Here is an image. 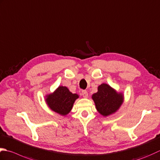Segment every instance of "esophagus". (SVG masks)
I'll return each mask as SVG.
<instances>
[{
	"label": "esophagus",
	"instance_id": "obj_1",
	"mask_svg": "<svg viewBox=\"0 0 160 160\" xmlns=\"http://www.w3.org/2000/svg\"><path fill=\"white\" fill-rule=\"evenodd\" d=\"M82 95L84 98H87V97H88V93H87V91L82 90Z\"/></svg>",
	"mask_w": 160,
	"mask_h": 160
}]
</instances>
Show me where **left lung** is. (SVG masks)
<instances>
[{
    "mask_svg": "<svg viewBox=\"0 0 160 160\" xmlns=\"http://www.w3.org/2000/svg\"><path fill=\"white\" fill-rule=\"evenodd\" d=\"M97 110L100 114L107 117L119 108L123 101L121 93H117L107 84H102L98 87V92L93 94Z\"/></svg>",
    "mask_w": 160,
    "mask_h": 160,
    "instance_id": "obj_1",
    "label": "left lung"
}]
</instances>
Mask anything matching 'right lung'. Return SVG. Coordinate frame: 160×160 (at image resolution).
I'll return each instance as SVG.
<instances>
[{
  "label": "right lung",
  "instance_id": "right-lung-1",
  "mask_svg": "<svg viewBox=\"0 0 160 160\" xmlns=\"http://www.w3.org/2000/svg\"><path fill=\"white\" fill-rule=\"evenodd\" d=\"M78 95L72 93L66 87H59L55 92L47 96L46 102L52 110L61 115L69 112Z\"/></svg>",
  "mask_w": 160,
  "mask_h": 160
}]
</instances>
